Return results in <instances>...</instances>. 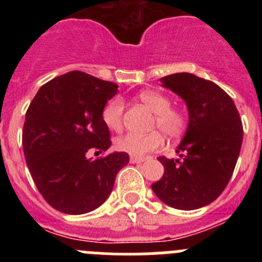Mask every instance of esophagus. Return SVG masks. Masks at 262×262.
Masks as SVG:
<instances>
[{"mask_svg": "<svg viewBox=\"0 0 262 262\" xmlns=\"http://www.w3.org/2000/svg\"><path fill=\"white\" fill-rule=\"evenodd\" d=\"M129 161L133 164H140L143 163V161H145L144 157H136V156H131V159H129Z\"/></svg>", "mask_w": 262, "mask_h": 262, "instance_id": "1", "label": "esophagus"}]
</instances>
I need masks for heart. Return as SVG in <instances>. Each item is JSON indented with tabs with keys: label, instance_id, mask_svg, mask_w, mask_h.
<instances>
[{
	"label": "heart",
	"instance_id": "b5f03b06",
	"mask_svg": "<svg viewBox=\"0 0 262 262\" xmlns=\"http://www.w3.org/2000/svg\"><path fill=\"white\" fill-rule=\"evenodd\" d=\"M139 101L155 113L152 127H157L168 138L177 139L185 133L187 124L186 115L178 108L172 107L170 99L165 94L157 90H143L138 96ZM123 102L122 99L114 98L103 107L102 120L105 126L111 131L119 133L123 127ZM165 138L160 131L155 129L147 135L139 134H126L115 140V148L118 151L128 154L131 156L142 157L149 152L159 151L163 148Z\"/></svg>",
	"mask_w": 262,
	"mask_h": 262
}]
</instances>
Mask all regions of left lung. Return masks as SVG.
Returning a JSON list of instances; mask_svg holds the SVG:
<instances>
[{
    "label": "left lung",
    "mask_w": 262,
    "mask_h": 262,
    "mask_svg": "<svg viewBox=\"0 0 262 262\" xmlns=\"http://www.w3.org/2000/svg\"><path fill=\"white\" fill-rule=\"evenodd\" d=\"M160 81L184 99L189 123L176 149L180 159L159 157L165 172L152 190L170 207L201 209L221 195L233 173L243 142L239 111L223 89L191 73Z\"/></svg>",
    "instance_id": "left-lung-1"
}]
</instances>
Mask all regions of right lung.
Wrapping results in <instances>:
<instances>
[{
	"instance_id": "1",
	"label": "right lung",
	"mask_w": 262,
	"mask_h": 262,
	"mask_svg": "<svg viewBox=\"0 0 262 262\" xmlns=\"http://www.w3.org/2000/svg\"><path fill=\"white\" fill-rule=\"evenodd\" d=\"M117 92L114 82L73 71L48 81L30 103L23 152L39 193L53 209L71 215L93 211L107 200L117 173L128 164L124 152L88 159L89 151L110 148L102 110Z\"/></svg>"
}]
</instances>
